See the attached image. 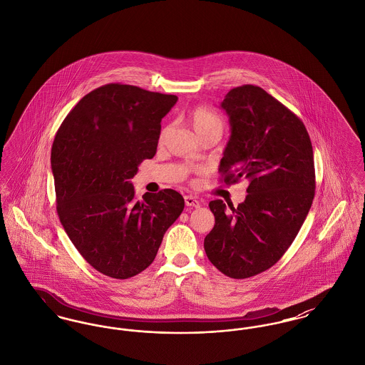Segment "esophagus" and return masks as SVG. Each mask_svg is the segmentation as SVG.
Returning <instances> with one entry per match:
<instances>
[{"label":"esophagus","mask_w":365,"mask_h":365,"mask_svg":"<svg viewBox=\"0 0 365 365\" xmlns=\"http://www.w3.org/2000/svg\"><path fill=\"white\" fill-rule=\"evenodd\" d=\"M185 204L191 208H200V205H201L198 198L192 197V195H185Z\"/></svg>","instance_id":"1"}]
</instances>
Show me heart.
I'll use <instances>...</instances> for the list:
<instances>
[{
    "label": "heart",
    "mask_w": 365,
    "mask_h": 365,
    "mask_svg": "<svg viewBox=\"0 0 365 365\" xmlns=\"http://www.w3.org/2000/svg\"><path fill=\"white\" fill-rule=\"evenodd\" d=\"M189 122H190L192 130L200 134L202 131H207L215 127H222V120L220 118L210 110L207 106H195L189 112ZM164 135V131L161 133V138Z\"/></svg>",
    "instance_id": "b5f03b06"
}]
</instances>
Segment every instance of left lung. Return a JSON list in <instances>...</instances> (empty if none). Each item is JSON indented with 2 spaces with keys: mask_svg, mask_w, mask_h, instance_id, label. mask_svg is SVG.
Here are the masks:
<instances>
[{
  "mask_svg": "<svg viewBox=\"0 0 365 365\" xmlns=\"http://www.w3.org/2000/svg\"><path fill=\"white\" fill-rule=\"evenodd\" d=\"M231 135L220 160L225 183L249 180L237 208L209 202L215 227L205 237L209 261L227 277H255L277 264L294 241L314 197L309 134L294 113L261 87L243 85L220 105Z\"/></svg>",
  "mask_w": 365,
  "mask_h": 365,
  "instance_id": "obj_1",
  "label": "left lung"
}]
</instances>
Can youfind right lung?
I'll list each match as a JSON object with an SVG mask.
<instances>
[{
  "label": "right lung",
  "instance_id": "1",
  "mask_svg": "<svg viewBox=\"0 0 365 365\" xmlns=\"http://www.w3.org/2000/svg\"><path fill=\"white\" fill-rule=\"evenodd\" d=\"M178 97L109 83L86 94L53 140L57 213L71 242L98 272L128 279L156 257L185 208L173 189L135 200L131 179L153 158L161 119Z\"/></svg>",
  "mask_w": 365,
  "mask_h": 365
}]
</instances>
